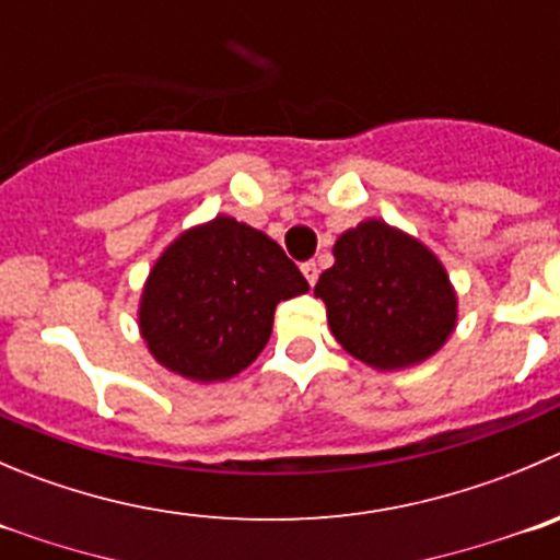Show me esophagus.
<instances>
[{
  "mask_svg": "<svg viewBox=\"0 0 560 560\" xmlns=\"http://www.w3.org/2000/svg\"><path fill=\"white\" fill-rule=\"evenodd\" d=\"M300 269H302V275H305L307 283L316 285V280H318V264H316V260H305V264H302Z\"/></svg>",
  "mask_w": 560,
  "mask_h": 560,
  "instance_id": "1",
  "label": "esophagus"
}]
</instances>
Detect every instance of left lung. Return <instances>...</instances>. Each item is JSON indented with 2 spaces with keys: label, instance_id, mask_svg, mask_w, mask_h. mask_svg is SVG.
Returning a JSON list of instances; mask_svg holds the SVG:
<instances>
[{
  "label": "left lung",
  "instance_id": "left-lung-1",
  "mask_svg": "<svg viewBox=\"0 0 560 560\" xmlns=\"http://www.w3.org/2000/svg\"><path fill=\"white\" fill-rule=\"evenodd\" d=\"M316 296L338 343L382 371L423 363L456 327V294L443 264L420 242L365 220L335 242Z\"/></svg>",
  "mask_w": 560,
  "mask_h": 560
}]
</instances>
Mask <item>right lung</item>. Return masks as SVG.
I'll list each match as a JSON object with an SVG mask.
<instances>
[{
	"label": "right lung",
	"instance_id": "right-lung-1",
	"mask_svg": "<svg viewBox=\"0 0 560 560\" xmlns=\"http://www.w3.org/2000/svg\"><path fill=\"white\" fill-rule=\"evenodd\" d=\"M305 291L307 280L280 244L217 217L156 260L142 291L140 332L164 369L195 382L231 380L264 351L277 302Z\"/></svg>",
	"mask_w": 560,
	"mask_h": 560
}]
</instances>
